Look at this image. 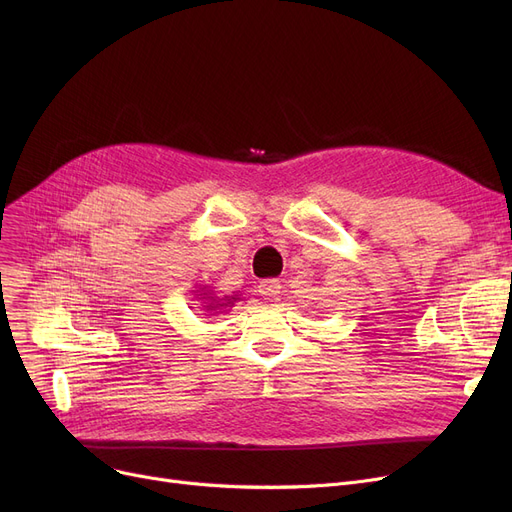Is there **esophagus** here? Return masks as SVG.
Segmentation results:
<instances>
[{
  "mask_svg": "<svg viewBox=\"0 0 512 512\" xmlns=\"http://www.w3.org/2000/svg\"><path fill=\"white\" fill-rule=\"evenodd\" d=\"M259 294H261V297L263 299H278V294H280V282L278 280H263L259 286Z\"/></svg>",
  "mask_w": 512,
  "mask_h": 512,
  "instance_id": "obj_1",
  "label": "esophagus"
}]
</instances>
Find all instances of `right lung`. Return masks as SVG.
Instances as JSON below:
<instances>
[{"label": "right lung", "instance_id": "1", "mask_svg": "<svg viewBox=\"0 0 512 512\" xmlns=\"http://www.w3.org/2000/svg\"><path fill=\"white\" fill-rule=\"evenodd\" d=\"M203 294L207 297V292H203ZM209 301L211 303H207V311H215V309H222V307H232L238 301V294H236V297H226V301L224 299H213V297H209Z\"/></svg>", "mask_w": 512, "mask_h": 512}]
</instances>
